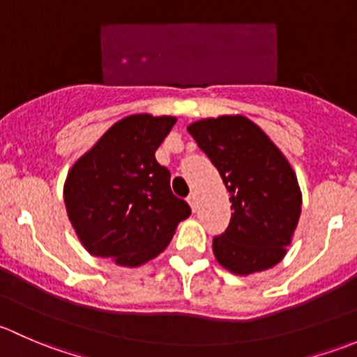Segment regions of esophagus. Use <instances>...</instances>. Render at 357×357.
Instances as JSON below:
<instances>
[{"mask_svg": "<svg viewBox=\"0 0 357 357\" xmlns=\"http://www.w3.org/2000/svg\"><path fill=\"white\" fill-rule=\"evenodd\" d=\"M188 204H190V207H192V211L195 212L197 211V195L195 193H192V195L188 197Z\"/></svg>", "mask_w": 357, "mask_h": 357, "instance_id": "1", "label": "esophagus"}]
</instances>
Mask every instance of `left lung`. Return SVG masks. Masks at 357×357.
I'll return each mask as SVG.
<instances>
[{
  "label": "left lung",
  "instance_id": "8db88e82",
  "mask_svg": "<svg viewBox=\"0 0 357 357\" xmlns=\"http://www.w3.org/2000/svg\"><path fill=\"white\" fill-rule=\"evenodd\" d=\"M229 192L233 214L212 250L222 268L247 276L278 264L291 243L302 193L278 146L243 115H219L188 126Z\"/></svg>",
  "mask_w": 357,
  "mask_h": 357
}]
</instances>
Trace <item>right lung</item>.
<instances>
[{"label":"right lung","mask_w":357,"mask_h":357,"mask_svg":"<svg viewBox=\"0 0 357 357\" xmlns=\"http://www.w3.org/2000/svg\"><path fill=\"white\" fill-rule=\"evenodd\" d=\"M174 124L171 115H128L70 167L67 215L91 255L138 268L165 250L190 215V205L171 192V172L155 160Z\"/></svg>","instance_id":"right-lung-1"}]
</instances>
